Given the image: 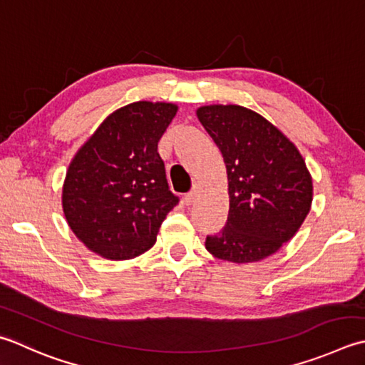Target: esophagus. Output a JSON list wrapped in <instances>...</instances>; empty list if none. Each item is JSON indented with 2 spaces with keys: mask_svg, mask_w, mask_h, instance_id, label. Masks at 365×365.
I'll use <instances>...</instances> for the list:
<instances>
[{
  "mask_svg": "<svg viewBox=\"0 0 365 365\" xmlns=\"http://www.w3.org/2000/svg\"><path fill=\"white\" fill-rule=\"evenodd\" d=\"M199 190H201V187H199V185H192L191 191L188 192L187 196H185V204H187V205H191L192 202H195V201H196V197H197V195H199Z\"/></svg>",
  "mask_w": 365,
  "mask_h": 365,
  "instance_id": "34e87169",
  "label": "esophagus"
}]
</instances>
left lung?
Returning a JSON list of instances; mask_svg holds the SVG:
<instances>
[{
	"label": "left lung",
	"mask_w": 365,
	"mask_h": 365,
	"mask_svg": "<svg viewBox=\"0 0 365 365\" xmlns=\"http://www.w3.org/2000/svg\"><path fill=\"white\" fill-rule=\"evenodd\" d=\"M226 164L230 213L223 230L207 235L215 258L245 264L274 255L309 215L313 183L302 155L259 113L234 104L196 110Z\"/></svg>",
	"instance_id": "1"
}]
</instances>
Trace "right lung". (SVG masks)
<instances>
[{"instance_id": "obj_1", "label": "right lung", "mask_w": 365, "mask_h": 365, "mask_svg": "<svg viewBox=\"0 0 365 365\" xmlns=\"http://www.w3.org/2000/svg\"><path fill=\"white\" fill-rule=\"evenodd\" d=\"M173 103L138 101L112 112L78 148L63 183V212L77 239L106 259H133L156 242L178 204L158 142Z\"/></svg>"}]
</instances>
